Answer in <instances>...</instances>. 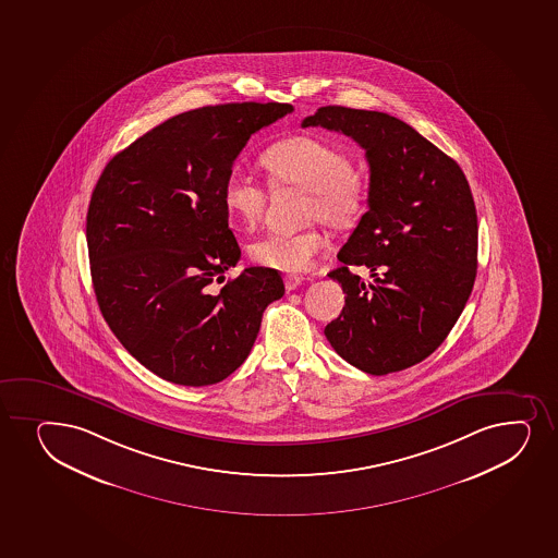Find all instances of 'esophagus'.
<instances>
[{
  "label": "esophagus",
  "mask_w": 558,
  "mask_h": 558,
  "mask_svg": "<svg viewBox=\"0 0 558 558\" xmlns=\"http://www.w3.org/2000/svg\"><path fill=\"white\" fill-rule=\"evenodd\" d=\"M302 280H304V278L299 275H286V278H283V282H286V289H288V291H293V289L299 288Z\"/></svg>",
  "instance_id": "esophagus-1"
}]
</instances>
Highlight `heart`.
Here are the masks:
<instances>
[{"mask_svg":"<svg viewBox=\"0 0 558 558\" xmlns=\"http://www.w3.org/2000/svg\"><path fill=\"white\" fill-rule=\"evenodd\" d=\"M272 187L306 191L304 217L347 230L362 219L369 202V180L352 167L351 157L326 138L293 135L270 145L262 156ZM269 191L243 169H232L222 185V204L244 226L264 219ZM326 246L319 228L265 233L251 244V256L269 269L299 272Z\"/></svg>","mask_w":558,"mask_h":558,"instance_id":"b5f03b06","label":"heart"}]
</instances>
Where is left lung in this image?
<instances>
[{"mask_svg":"<svg viewBox=\"0 0 558 558\" xmlns=\"http://www.w3.org/2000/svg\"><path fill=\"white\" fill-rule=\"evenodd\" d=\"M312 125L354 138L371 172L369 211L328 275L347 296L326 339L369 375L420 364L449 336L475 283L470 183L454 159L391 114L326 106L302 120ZM351 264H365L374 280L362 283Z\"/></svg>","mask_w":558,"mask_h":558,"instance_id":"left-lung-1","label":"left lung"}]
</instances>
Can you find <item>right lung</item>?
<instances>
[{"label": "right lung", "mask_w": 558, "mask_h": 558, "mask_svg": "<svg viewBox=\"0 0 558 558\" xmlns=\"http://www.w3.org/2000/svg\"><path fill=\"white\" fill-rule=\"evenodd\" d=\"M289 104H225L175 114L106 165L87 214L101 315L125 351L180 386L225 380L251 354L283 280L267 267L225 282L241 257L222 185L252 133Z\"/></svg>", "instance_id": "right-lung-1"}]
</instances>
